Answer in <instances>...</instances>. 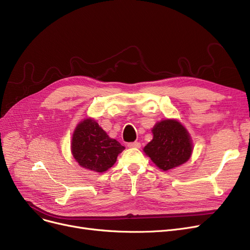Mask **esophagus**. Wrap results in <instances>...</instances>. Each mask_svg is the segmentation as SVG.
<instances>
[{"instance_id": "esophagus-1", "label": "esophagus", "mask_w": 250, "mask_h": 250, "mask_svg": "<svg viewBox=\"0 0 250 250\" xmlns=\"http://www.w3.org/2000/svg\"><path fill=\"white\" fill-rule=\"evenodd\" d=\"M127 146L130 147V148H140L141 144L139 142H132V143H128Z\"/></svg>"}]
</instances>
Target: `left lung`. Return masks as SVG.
<instances>
[{
  "label": "left lung",
  "instance_id": "8db88e82",
  "mask_svg": "<svg viewBox=\"0 0 250 250\" xmlns=\"http://www.w3.org/2000/svg\"><path fill=\"white\" fill-rule=\"evenodd\" d=\"M152 140L143 151L163 171H168L187 163L193 145L189 133L177 119H163L152 127Z\"/></svg>",
  "mask_w": 250,
  "mask_h": 250
}]
</instances>
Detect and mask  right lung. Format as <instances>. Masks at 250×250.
<instances>
[{"mask_svg": "<svg viewBox=\"0 0 250 250\" xmlns=\"http://www.w3.org/2000/svg\"><path fill=\"white\" fill-rule=\"evenodd\" d=\"M125 150L115 139L110 138L94 118H84L76 125L72 135L71 152L80 167L103 173L115 164Z\"/></svg>", "mask_w": 250, "mask_h": 250, "instance_id": "1", "label": "right lung"}]
</instances>
